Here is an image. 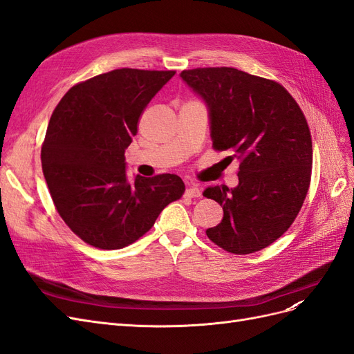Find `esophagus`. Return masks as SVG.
Masks as SVG:
<instances>
[{"label": "esophagus", "mask_w": 354, "mask_h": 354, "mask_svg": "<svg viewBox=\"0 0 354 354\" xmlns=\"http://www.w3.org/2000/svg\"><path fill=\"white\" fill-rule=\"evenodd\" d=\"M186 196H189V198H199L201 196V189L198 187V186H189L187 189H186Z\"/></svg>", "instance_id": "esophagus-1"}]
</instances>
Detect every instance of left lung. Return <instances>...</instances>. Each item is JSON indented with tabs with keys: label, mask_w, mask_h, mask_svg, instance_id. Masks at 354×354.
I'll return each instance as SVG.
<instances>
[{
	"label": "left lung",
	"mask_w": 354,
	"mask_h": 354,
	"mask_svg": "<svg viewBox=\"0 0 354 354\" xmlns=\"http://www.w3.org/2000/svg\"><path fill=\"white\" fill-rule=\"evenodd\" d=\"M180 77L208 106L214 151L241 162L236 187L203 192L224 212L207 236L232 254L260 251L289 229L306 199L313 164L306 116L279 82L239 69L196 68Z\"/></svg>",
	"instance_id": "left-lung-1"
}]
</instances>
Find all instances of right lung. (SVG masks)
Returning a JSON list of instances; mask_svg holds the SVG:
<instances>
[{"label":"right lung","instance_id":"1","mask_svg":"<svg viewBox=\"0 0 354 354\" xmlns=\"http://www.w3.org/2000/svg\"><path fill=\"white\" fill-rule=\"evenodd\" d=\"M176 71L122 68L82 81L53 112L41 164L59 216L85 243L120 250L152 229L185 194L176 174L125 176V149L147 103Z\"/></svg>","mask_w":354,"mask_h":354}]
</instances>
